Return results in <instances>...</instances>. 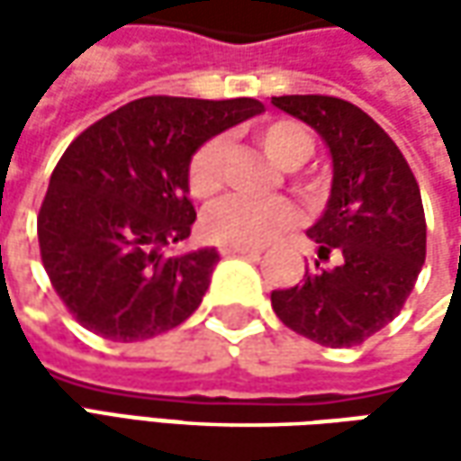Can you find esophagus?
Here are the masks:
<instances>
[{
	"mask_svg": "<svg viewBox=\"0 0 461 461\" xmlns=\"http://www.w3.org/2000/svg\"><path fill=\"white\" fill-rule=\"evenodd\" d=\"M222 257H258V249H249V246H221Z\"/></svg>",
	"mask_w": 461,
	"mask_h": 461,
	"instance_id": "obj_1",
	"label": "esophagus"
}]
</instances>
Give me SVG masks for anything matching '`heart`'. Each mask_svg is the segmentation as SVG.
Masks as SVG:
<instances>
[{
	"label": "heart",
	"instance_id": "obj_1",
	"mask_svg": "<svg viewBox=\"0 0 461 461\" xmlns=\"http://www.w3.org/2000/svg\"><path fill=\"white\" fill-rule=\"evenodd\" d=\"M258 143L267 156L282 168L303 167L310 158L312 143L305 128L294 120H272L258 128ZM222 164H225V143L222 138H207L197 146L186 168L189 194L197 200L212 197L222 186ZM294 189L308 203L321 200L323 182L315 174H294ZM297 221V212L290 200L269 197L251 200L230 194L215 204H210L203 215V236L218 246H264L285 230H290Z\"/></svg>",
	"mask_w": 461,
	"mask_h": 461
}]
</instances>
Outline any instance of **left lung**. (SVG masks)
<instances>
[{
	"label": "left lung",
	"instance_id": "obj_1",
	"mask_svg": "<svg viewBox=\"0 0 461 461\" xmlns=\"http://www.w3.org/2000/svg\"><path fill=\"white\" fill-rule=\"evenodd\" d=\"M315 128L330 149L333 186L308 230L318 258L303 282L272 293L276 318L330 348L364 344L398 315L426 261V215L416 176L395 140L357 104L326 95L272 97Z\"/></svg>",
	"mask_w": 461,
	"mask_h": 461
}]
</instances>
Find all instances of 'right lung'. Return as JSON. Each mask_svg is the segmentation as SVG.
<instances>
[{"mask_svg": "<svg viewBox=\"0 0 461 461\" xmlns=\"http://www.w3.org/2000/svg\"><path fill=\"white\" fill-rule=\"evenodd\" d=\"M258 99H133L79 133L38 212L45 275L81 326L110 341L167 333L200 308L215 249L167 257L197 218L189 158L210 135L258 115Z\"/></svg>", "mask_w": 461, "mask_h": 461, "instance_id": "1", "label": "right lung"}]
</instances>
